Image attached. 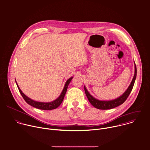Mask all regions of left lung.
<instances>
[{
    "label": "left lung",
    "instance_id": "1",
    "mask_svg": "<svg viewBox=\"0 0 150 150\" xmlns=\"http://www.w3.org/2000/svg\"><path fill=\"white\" fill-rule=\"evenodd\" d=\"M134 75L133 76V78L132 79V81L131 83L130 84L129 86L127 89V90L124 92L123 95H122L120 96L119 98L111 100H98L96 98H95L93 96H92L88 91L86 89V87L84 86V89H85V94L89 101V102L91 103V105L94 106L95 108L98 109H101V110H107V109H111L115 108H116L120 105L123 104L126 100L127 99L128 96H129L130 93H131L132 89L133 88L136 76H137V68H136V65L134 62Z\"/></svg>",
    "mask_w": 150,
    "mask_h": 150
}]
</instances>
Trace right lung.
Listing matches in <instances>:
<instances>
[{"label":"right lung","instance_id":"add662e5","mask_svg":"<svg viewBox=\"0 0 150 150\" xmlns=\"http://www.w3.org/2000/svg\"><path fill=\"white\" fill-rule=\"evenodd\" d=\"M73 77H71L70 78H69L67 82H65V86L64 87V89L61 93V95H59V96L55 100L50 102H37V101H35L34 100H32L31 99L29 98L28 97H27L25 95H24L23 92L21 91V89H20L18 84L17 83V82L16 81V85L17 86V88L18 89V91L20 93V94L21 95L22 97L23 98V99H24V100L30 105H31V106L37 108V109H41V110H51L52 109H55L56 108H57L62 102L65 95L67 92V88L68 86L70 83V82L71 81V80L72 79Z\"/></svg>","mask_w":150,"mask_h":150}]
</instances>
